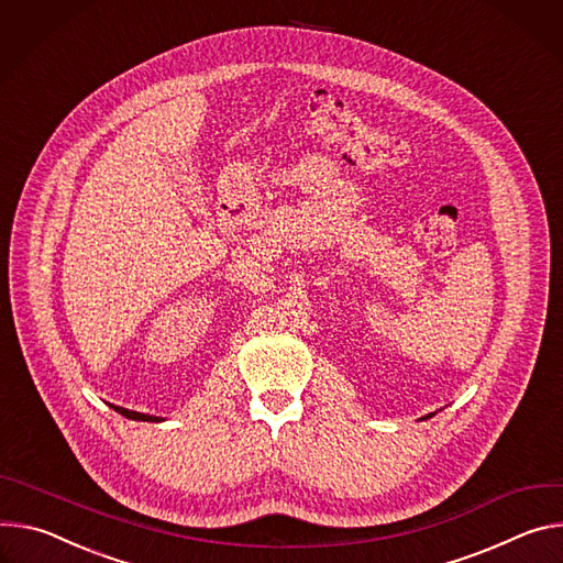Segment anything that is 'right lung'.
Returning <instances> with one entry per match:
<instances>
[{"instance_id":"1","label":"right lung","mask_w":563,"mask_h":563,"mask_svg":"<svg viewBox=\"0 0 563 563\" xmlns=\"http://www.w3.org/2000/svg\"><path fill=\"white\" fill-rule=\"evenodd\" d=\"M118 413H122L124 418H130V420H143V422H161L163 418L161 416H150V413H141V411H132V409H124V407H115V405H111Z\"/></svg>"}]
</instances>
